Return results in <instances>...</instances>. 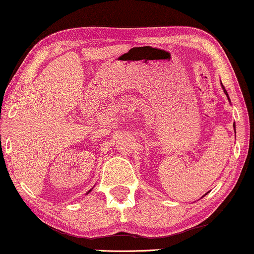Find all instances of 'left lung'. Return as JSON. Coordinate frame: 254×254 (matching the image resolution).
I'll return each mask as SVG.
<instances>
[{
  "label": "left lung",
  "instance_id": "left-lung-1",
  "mask_svg": "<svg viewBox=\"0 0 254 254\" xmlns=\"http://www.w3.org/2000/svg\"><path fill=\"white\" fill-rule=\"evenodd\" d=\"M222 87H223V85H222ZM223 91H224V93H226V95H227V98L229 99V95H228V93H227V91H226V88L223 87ZM229 101H230V99H229ZM234 127H235V124H234Z\"/></svg>",
  "mask_w": 254,
  "mask_h": 254
}]
</instances>
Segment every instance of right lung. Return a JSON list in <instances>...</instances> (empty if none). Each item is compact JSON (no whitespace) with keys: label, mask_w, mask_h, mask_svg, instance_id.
<instances>
[{"label":"right lung","mask_w":254,"mask_h":254,"mask_svg":"<svg viewBox=\"0 0 254 254\" xmlns=\"http://www.w3.org/2000/svg\"><path fill=\"white\" fill-rule=\"evenodd\" d=\"M91 191H92V189H91V190H90V191H88V192H87V193H90V192H91ZM87 193H86V194H87Z\"/></svg>","instance_id":"add662e5"}]
</instances>
